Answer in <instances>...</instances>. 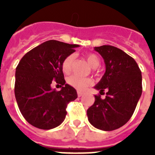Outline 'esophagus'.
<instances>
[{
	"label": "esophagus",
	"mask_w": 155,
	"mask_h": 155,
	"mask_svg": "<svg viewBox=\"0 0 155 155\" xmlns=\"http://www.w3.org/2000/svg\"><path fill=\"white\" fill-rule=\"evenodd\" d=\"M82 94H83V93L82 92H81V91H78V97H81V96H82Z\"/></svg>",
	"instance_id": "34e87169"
}]
</instances>
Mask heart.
Listing matches in <instances>:
<instances>
[{
	"mask_svg": "<svg viewBox=\"0 0 155 155\" xmlns=\"http://www.w3.org/2000/svg\"><path fill=\"white\" fill-rule=\"evenodd\" d=\"M86 61L92 68H98L100 65V60L98 56L94 53H87L85 55ZM74 61V56L73 54L68 56L62 63V71L66 74H69L72 71L73 64ZM69 85L72 86L78 91H84L86 87L92 83V81L89 78H81L77 75H73L68 79Z\"/></svg>",
	"mask_w": 155,
	"mask_h": 155,
	"instance_id": "obj_1",
	"label": "heart"
}]
</instances>
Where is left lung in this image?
<instances>
[{
  "mask_svg": "<svg viewBox=\"0 0 155 155\" xmlns=\"http://www.w3.org/2000/svg\"><path fill=\"white\" fill-rule=\"evenodd\" d=\"M105 64V73L94 88L104 99L94 95V102L87 110L90 124L95 128L112 131L125 125L136 109L142 94L141 71L133 57L109 45L94 47Z\"/></svg>",
  "mask_w": 155,
  "mask_h": 155,
  "instance_id": "8db88e82",
  "label": "left lung"
}]
</instances>
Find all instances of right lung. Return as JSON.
Instances as JSON below:
<instances>
[{
    "label": "right lung",
    "mask_w": 155,
    "mask_h": 155,
    "mask_svg": "<svg viewBox=\"0 0 155 155\" xmlns=\"http://www.w3.org/2000/svg\"><path fill=\"white\" fill-rule=\"evenodd\" d=\"M76 44L49 40L28 51L16 68L15 94L19 110L28 124L42 130L61 125L68 103L78 98L76 90L65 84L62 63L75 52ZM53 80L61 91L51 87Z\"/></svg>",
    "instance_id": "obj_1"
}]
</instances>
